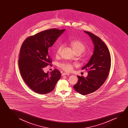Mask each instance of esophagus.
Wrapping results in <instances>:
<instances>
[{
	"mask_svg": "<svg viewBox=\"0 0 128 128\" xmlns=\"http://www.w3.org/2000/svg\"><path fill=\"white\" fill-rule=\"evenodd\" d=\"M69 74H68V73H66V72H62V76L65 75H69Z\"/></svg>",
	"mask_w": 128,
	"mask_h": 128,
	"instance_id": "34e87169",
	"label": "esophagus"
}]
</instances>
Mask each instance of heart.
<instances>
[{
    "label": "heart",
    "mask_w": 128,
    "mask_h": 128,
    "mask_svg": "<svg viewBox=\"0 0 128 128\" xmlns=\"http://www.w3.org/2000/svg\"><path fill=\"white\" fill-rule=\"evenodd\" d=\"M70 44L75 54H81L86 50V46L84 43L82 41L78 39L70 40ZM63 48V44H60L58 46L56 52V56H60ZM75 65V64H72L68 62H63L60 63L58 64V66L65 72H70L72 70L74 66Z\"/></svg>",
    "instance_id": "obj_1"
}]
</instances>
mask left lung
Segmentation results:
<instances>
[{
    "label": "left lung",
    "instance_id": "1",
    "mask_svg": "<svg viewBox=\"0 0 128 128\" xmlns=\"http://www.w3.org/2000/svg\"><path fill=\"white\" fill-rule=\"evenodd\" d=\"M84 32L91 38L94 49L89 61L82 68L88 70V76H78V81L74 88L80 94L86 95L96 91L104 82L110 71L111 58L107 46L99 37L89 32Z\"/></svg>",
    "mask_w": 128,
    "mask_h": 128
}]
</instances>
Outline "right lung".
<instances>
[{"label": "right lung", "mask_w": 128, "mask_h": 128, "mask_svg": "<svg viewBox=\"0 0 128 128\" xmlns=\"http://www.w3.org/2000/svg\"><path fill=\"white\" fill-rule=\"evenodd\" d=\"M65 29L52 28L30 36L25 40L20 53L18 64L24 80L30 89L42 94L50 93L61 78V73L55 68L44 73L43 68L52 66L48 48L53 45Z\"/></svg>", "instance_id": "1"}]
</instances>
